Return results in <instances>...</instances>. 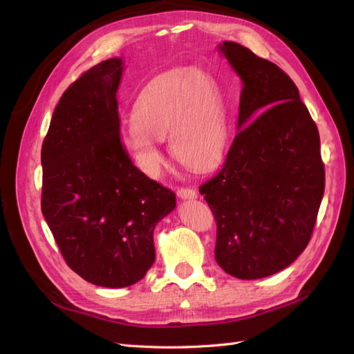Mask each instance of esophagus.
<instances>
[{
  "mask_svg": "<svg viewBox=\"0 0 354 354\" xmlns=\"http://www.w3.org/2000/svg\"><path fill=\"white\" fill-rule=\"evenodd\" d=\"M178 196L181 199H196L198 198V193L196 190L193 189H187V187H183V189H178Z\"/></svg>",
  "mask_w": 354,
  "mask_h": 354,
  "instance_id": "obj_1",
  "label": "esophagus"
}]
</instances>
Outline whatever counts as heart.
Returning <instances> with one entry per match:
<instances>
[{
	"instance_id": "b5f03b06",
	"label": "heart",
	"mask_w": 354,
	"mask_h": 354,
	"mask_svg": "<svg viewBox=\"0 0 354 354\" xmlns=\"http://www.w3.org/2000/svg\"><path fill=\"white\" fill-rule=\"evenodd\" d=\"M133 123L120 133V147L149 176L164 164L160 149L169 133L173 153L192 169L212 167L228 145L222 93L207 73L171 70L150 80L135 100Z\"/></svg>"
}]
</instances>
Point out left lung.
Wrapping results in <instances>:
<instances>
[{
	"label": "left lung",
	"mask_w": 354,
	"mask_h": 354,
	"mask_svg": "<svg viewBox=\"0 0 354 354\" xmlns=\"http://www.w3.org/2000/svg\"><path fill=\"white\" fill-rule=\"evenodd\" d=\"M219 50L243 82L239 132L199 193L216 219L217 265L257 280L288 268L312 237L326 185L319 132L281 68L237 42Z\"/></svg>",
	"instance_id": "8db88e82"
}]
</instances>
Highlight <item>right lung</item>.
Here are the masks:
<instances>
[{
  "instance_id": "obj_1",
  "label": "right lung",
  "mask_w": 354,
  "mask_h": 354,
  "mask_svg": "<svg viewBox=\"0 0 354 354\" xmlns=\"http://www.w3.org/2000/svg\"><path fill=\"white\" fill-rule=\"evenodd\" d=\"M120 57L71 84L42 142L41 208L74 272L103 288L140 281L155 261L156 223L176 196L135 167L120 147Z\"/></svg>"
}]
</instances>
